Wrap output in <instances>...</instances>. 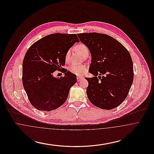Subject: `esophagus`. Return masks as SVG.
<instances>
[{
    "mask_svg": "<svg viewBox=\"0 0 154 154\" xmlns=\"http://www.w3.org/2000/svg\"><path fill=\"white\" fill-rule=\"evenodd\" d=\"M77 81H81L82 80V79H84V77H79V76H77Z\"/></svg>",
    "mask_w": 154,
    "mask_h": 154,
    "instance_id": "34e87169",
    "label": "esophagus"
}]
</instances>
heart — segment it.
<instances>
[{
    "mask_svg": "<svg viewBox=\"0 0 154 154\" xmlns=\"http://www.w3.org/2000/svg\"><path fill=\"white\" fill-rule=\"evenodd\" d=\"M75 50L81 56H83L88 52V49L87 47L83 44H79L77 45L75 47ZM69 57V51L66 52L65 55V59L66 60ZM69 70L72 73L76 74L77 75H81L85 73L87 70V67L86 65H72L69 68Z\"/></svg>",
    "mask_w": 154,
    "mask_h": 154,
    "instance_id": "b5f03b06",
    "label": "heart"
}]
</instances>
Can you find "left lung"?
Masks as SVG:
<instances>
[{"label": "left lung", "instance_id": "8db88e82", "mask_svg": "<svg viewBox=\"0 0 154 154\" xmlns=\"http://www.w3.org/2000/svg\"><path fill=\"white\" fill-rule=\"evenodd\" d=\"M77 36L91 54L89 72L94 77L85 78L88 82V99L102 109L116 108L127 97L133 81V65L129 52L107 35L84 33Z\"/></svg>", "mask_w": 154, "mask_h": 154}]
</instances>
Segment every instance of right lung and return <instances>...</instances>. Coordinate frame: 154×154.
<instances>
[{
    "mask_svg": "<svg viewBox=\"0 0 154 154\" xmlns=\"http://www.w3.org/2000/svg\"><path fill=\"white\" fill-rule=\"evenodd\" d=\"M80 41L75 34L54 33L32 44L22 63V83L32 105L37 110H55L66 102L76 75L63 70V77L53 75L65 64L66 52Z\"/></svg>",
    "mask_w": 154,
    "mask_h": 154,
    "instance_id": "right-lung-1",
    "label": "right lung"
}]
</instances>
